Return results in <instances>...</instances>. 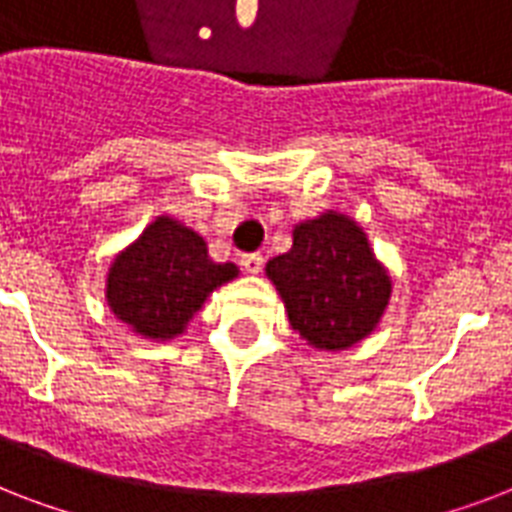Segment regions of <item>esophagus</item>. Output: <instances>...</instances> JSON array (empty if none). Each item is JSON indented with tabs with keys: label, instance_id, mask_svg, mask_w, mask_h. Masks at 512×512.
<instances>
[{
	"label": "esophagus",
	"instance_id": "esophagus-1",
	"mask_svg": "<svg viewBox=\"0 0 512 512\" xmlns=\"http://www.w3.org/2000/svg\"><path fill=\"white\" fill-rule=\"evenodd\" d=\"M241 265L247 273H260L263 271V255L260 252H249V255L241 257Z\"/></svg>",
	"mask_w": 512,
	"mask_h": 512
}]
</instances>
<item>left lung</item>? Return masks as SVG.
Returning <instances> with one entry per match:
<instances>
[{
    "mask_svg": "<svg viewBox=\"0 0 512 512\" xmlns=\"http://www.w3.org/2000/svg\"><path fill=\"white\" fill-rule=\"evenodd\" d=\"M295 241L265 265L289 324L308 345L345 350L372 335L390 300V276L361 225L324 212L295 225Z\"/></svg>",
    "mask_w": 512,
    "mask_h": 512,
    "instance_id": "left-lung-1",
    "label": "left lung"
}]
</instances>
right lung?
<instances>
[{"instance_id": "1", "label": "right lung", "mask_w": 512, "mask_h": 512, "mask_svg": "<svg viewBox=\"0 0 512 512\" xmlns=\"http://www.w3.org/2000/svg\"><path fill=\"white\" fill-rule=\"evenodd\" d=\"M239 276L209 260L207 244L175 217H156L108 268L106 300L119 321L148 340L183 335L212 289Z\"/></svg>"}]
</instances>
